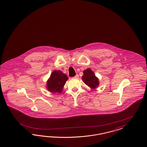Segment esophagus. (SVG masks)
Masks as SVG:
<instances>
[{"label": "esophagus", "instance_id": "1", "mask_svg": "<svg viewBox=\"0 0 147 147\" xmlns=\"http://www.w3.org/2000/svg\"><path fill=\"white\" fill-rule=\"evenodd\" d=\"M78 78H79V75H78V74H76V76L73 77V78H74V79H78Z\"/></svg>", "mask_w": 147, "mask_h": 147}]
</instances>
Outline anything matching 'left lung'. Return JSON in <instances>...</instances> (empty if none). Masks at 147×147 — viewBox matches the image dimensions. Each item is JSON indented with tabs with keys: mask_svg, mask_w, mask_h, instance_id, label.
<instances>
[{
	"mask_svg": "<svg viewBox=\"0 0 147 147\" xmlns=\"http://www.w3.org/2000/svg\"><path fill=\"white\" fill-rule=\"evenodd\" d=\"M82 79L84 82L91 88H96L99 85L98 79L94 75L91 69H87L84 71Z\"/></svg>",
	"mask_w": 147,
	"mask_h": 147,
	"instance_id": "1",
	"label": "left lung"
}]
</instances>
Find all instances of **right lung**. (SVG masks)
<instances>
[{
	"instance_id": "obj_1",
	"label": "right lung",
	"mask_w": 147,
	"mask_h": 147,
	"mask_svg": "<svg viewBox=\"0 0 147 147\" xmlns=\"http://www.w3.org/2000/svg\"><path fill=\"white\" fill-rule=\"evenodd\" d=\"M68 79L67 76L61 71H54L47 81V88L53 93H61Z\"/></svg>"
}]
</instances>
